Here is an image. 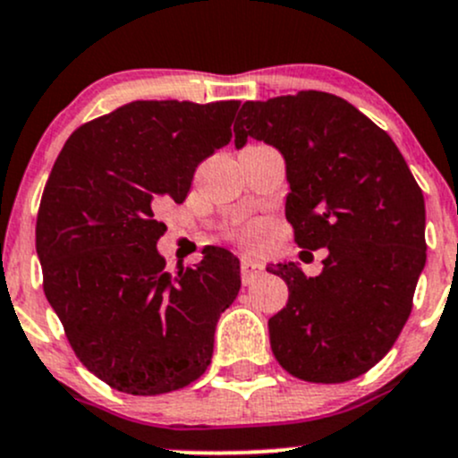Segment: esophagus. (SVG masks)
Listing matches in <instances>:
<instances>
[{"mask_svg":"<svg viewBox=\"0 0 458 458\" xmlns=\"http://www.w3.org/2000/svg\"><path fill=\"white\" fill-rule=\"evenodd\" d=\"M263 266L261 263L252 261V259H242V279L243 284H250L252 279H257L259 275H261Z\"/></svg>","mask_w":458,"mask_h":458,"instance_id":"1","label":"esophagus"}]
</instances>
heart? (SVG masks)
I'll return each mask as SVG.
<instances>
[{
    "label": "heart",
    "mask_w": 458,
    "mask_h": 458,
    "mask_svg": "<svg viewBox=\"0 0 458 458\" xmlns=\"http://www.w3.org/2000/svg\"><path fill=\"white\" fill-rule=\"evenodd\" d=\"M263 233H266V224L259 219H252V221H246V224L237 225L234 230H230V237H233L237 243H242V246L255 248L257 243L261 242Z\"/></svg>",
    "instance_id": "1"
}]
</instances>
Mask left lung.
<instances>
[{"label":"left lung","instance_id":"1","mask_svg":"<svg viewBox=\"0 0 458 458\" xmlns=\"http://www.w3.org/2000/svg\"><path fill=\"white\" fill-rule=\"evenodd\" d=\"M248 137L285 159V219L306 250L327 248L318 276L276 263L288 303L267 321L279 366L310 383H344L377 366L399 339L426 266V203L386 131L321 90L246 101Z\"/></svg>","mask_w":458,"mask_h":458}]
</instances>
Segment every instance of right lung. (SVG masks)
<instances>
[{"mask_svg": "<svg viewBox=\"0 0 458 458\" xmlns=\"http://www.w3.org/2000/svg\"><path fill=\"white\" fill-rule=\"evenodd\" d=\"M237 108L132 101L77 128L50 170L35 228L46 299L77 359L114 390L164 394L210 366L239 261L208 248L165 272L157 210L186 199L197 165L233 140Z\"/></svg>", "mask_w": 458, "mask_h": 458, "instance_id": "obj_1", "label": "right lung"}]
</instances>
